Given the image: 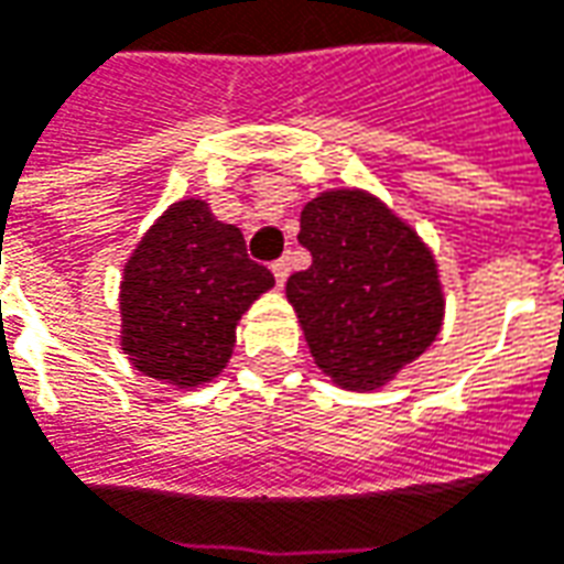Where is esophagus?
<instances>
[{
  "instance_id": "obj_1",
  "label": "esophagus",
  "mask_w": 564,
  "mask_h": 564,
  "mask_svg": "<svg viewBox=\"0 0 564 564\" xmlns=\"http://www.w3.org/2000/svg\"><path fill=\"white\" fill-rule=\"evenodd\" d=\"M271 274H274L278 286H283V283H286V278H290V262H286V259H278V262L271 265Z\"/></svg>"
}]
</instances>
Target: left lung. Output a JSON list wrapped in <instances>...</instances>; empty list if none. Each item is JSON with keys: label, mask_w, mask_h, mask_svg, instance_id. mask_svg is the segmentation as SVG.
I'll return each mask as SVG.
<instances>
[{"label": "left lung", "mask_w": 564, "mask_h": 564, "mask_svg": "<svg viewBox=\"0 0 564 564\" xmlns=\"http://www.w3.org/2000/svg\"><path fill=\"white\" fill-rule=\"evenodd\" d=\"M299 243L312 265L286 281V299L333 386L377 392L438 339L444 283L435 252L377 194L321 191L302 209Z\"/></svg>", "instance_id": "1"}]
</instances>
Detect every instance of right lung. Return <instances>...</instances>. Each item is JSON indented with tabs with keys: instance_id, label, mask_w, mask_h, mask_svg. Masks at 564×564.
Listing matches in <instances>:
<instances>
[{
	"instance_id": "1",
	"label": "right lung",
	"mask_w": 564,
	"mask_h": 564,
	"mask_svg": "<svg viewBox=\"0 0 564 564\" xmlns=\"http://www.w3.org/2000/svg\"><path fill=\"white\" fill-rule=\"evenodd\" d=\"M274 286L243 234L200 197L175 200L122 265L120 346L144 377L200 389L228 367L237 324Z\"/></svg>"
}]
</instances>
